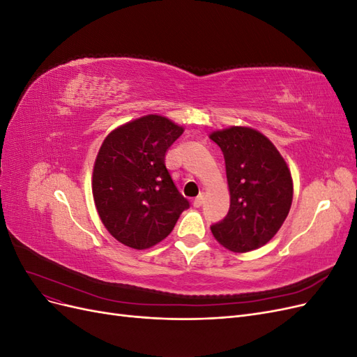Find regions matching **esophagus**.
<instances>
[{
  "mask_svg": "<svg viewBox=\"0 0 357 357\" xmlns=\"http://www.w3.org/2000/svg\"><path fill=\"white\" fill-rule=\"evenodd\" d=\"M202 202H204V195H199V197H197L195 199H193V207H201L202 205Z\"/></svg>",
  "mask_w": 357,
  "mask_h": 357,
  "instance_id": "obj_1",
  "label": "esophagus"
}]
</instances>
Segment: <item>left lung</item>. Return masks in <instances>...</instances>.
I'll list each match as a JSON object with an SVG mask.
<instances>
[{"instance_id": "obj_1", "label": "left lung", "mask_w": 357, "mask_h": 357, "mask_svg": "<svg viewBox=\"0 0 357 357\" xmlns=\"http://www.w3.org/2000/svg\"><path fill=\"white\" fill-rule=\"evenodd\" d=\"M222 150L231 205L226 218L211 225L214 238L235 253L265 245L286 220L294 183L283 156L256 129L231 126L210 135Z\"/></svg>"}]
</instances>
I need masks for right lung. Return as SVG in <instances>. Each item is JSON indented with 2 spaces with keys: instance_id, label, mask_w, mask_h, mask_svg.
<instances>
[{
  "instance_id": "right-lung-1",
  "label": "right lung",
  "mask_w": 357,
  "mask_h": 357,
  "mask_svg": "<svg viewBox=\"0 0 357 357\" xmlns=\"http://www.w3.org/2000/svg\"><path fill=\"white\" fill-rule=\"evenodd\" d=\"M183 128L158 114L143 116L105 137L93 165L92 193L100 219L114 238L143 250L169 235L189 208L165 167V153Z\"/></svg>"
}]
</instances>
